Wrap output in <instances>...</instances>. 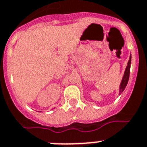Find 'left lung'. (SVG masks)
I'll list each match as a JSON object with an SVG mask.
<instances>
[{
	"label": "left lung",
	"mask_w": 147,
	"mask_h": 147,
	"mask_svg": "<svg viewBox=\"0 0 147 147\" xmlns=\"http://www.w3.org/2000/svg\"><path fill=\"white\" fill-rule=\"evenodd\" d=\"M130 66H131V56L129 57V60L127 63V66L125 70L124 75H123V79L121 81V85H120V90H119V95H121V93L123 92V90L125 89L126 86L127 85V83L129 81V73H130Z\"/></svg>",
	"instance_id": "1"
}]
</instances>
